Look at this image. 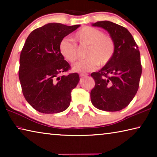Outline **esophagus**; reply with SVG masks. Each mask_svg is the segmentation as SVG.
I'll list each match as a JSON object with an SVG mask.
<instances>
[{"label":"esophagus","mask_w":157,"mask_h":157,"mask_svg":"<svg viewBox=\"0 0 157 157\" xmlns=\"http://www.w3.org/2000/svg\"><path fill=\"white\" fill-rule=\"evenodd\" d=\"M86 76H87V74H84V73L79 74V77H80V78H85V77Z\"/></svg>","instance_id":"obj_1"}]
</instances>
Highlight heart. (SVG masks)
Here are the masks:
<instances>
[{
    "mask_svg": "<svg viewBox=\"0 0 157 157\" xmlns=\"http://www.w3.org/2000/svg\"><path fill=\"white\" fill-rule=\"evenodd\" d=\"M74 39L82 46H88L85 54L86 59L75 63L73 70L78 73L93 71L99 65L103 67L109 63L116 51L115 41L112 36L91 26H84L74 34ZM61 55L69 62L74 63L78 58V46L68 38L59 44Z\"/></svg>",
    "mask_w": 157,
    "mask_h": 157,
    "instance_id": "heart-1",
    "label": "heart"
}]
</instances>
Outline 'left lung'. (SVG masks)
I'll list each match as a JSON object with an SVG mask.
<instances>
[{"instance_id":"left-lung-1","label":"left lung","mask_w":157,"mask_h":157,"mask_svg":"<svg viewBox=\"0 0 157 157\" xmlns=\"http://www.w3.org/2000/svg\"><path fill=\"white\" fill-rule=\"evenodd\" d=\"M93 26L102 28L113 37L116 51L111 62L91 73L95 86L91 91L93 105L98 109L118 111L131 102L139 87L142 66L140 52L127 29L108 21H98Z\"/></svg>"}]
</instances>
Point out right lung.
Segmentation results:
<instances>
[{"mask_svg":"<svg viewBox=\"0 0 157 157\" xmlns=\"http://www.w3.org/2000/svg\"><path fill=\"white\" fill-rule=\"evenodd\" d=\"M80 25L51 23L29 34L21 50L18 77L23 94L34 109L43 113L63 111L70 105L78 73L59 76L71 66L59 52V44Z\"/></svg>","mask_w":157,"mask_h":157,"instance_id":"obj_1","label":"right lung"}]
</instances>
